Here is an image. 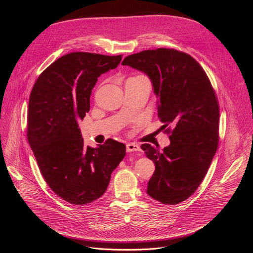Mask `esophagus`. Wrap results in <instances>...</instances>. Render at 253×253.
<instances>
[{"label": "esophagus", "instance_id": "1", "mask_svg": "<svg viewBox=\"0 0 253 253\" xmlns=\"http://www.w3.org/2000/svg\"><path fill=\"white\" fill-rule=\"evenodd\" d=\"M126 150H127V152H134V151H140L141 148H140L138 144L128 143L126 145Z\"/></svg>", "mask_w": 253, "mask_h": 253}]
</instances>
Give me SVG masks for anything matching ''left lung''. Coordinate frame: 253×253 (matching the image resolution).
Instances as JSON below:
<instances>
[{
    "label": "left lung",
    "instance_id": "obj_1",
    "mask_svg": "<svg viewBox=\"0 0 253 253\" xmlns=\"http://www.w3.org/2000/svg\"><path fill=\"white\" fill-rule=\"evenodd\" d=\"M122 65L146 73L159 98L158 117L171 134L162 151L142 144L155 163L147 193L164 204L190 197L201 184L219 141V104L203 68L190 55L158 48L127 56Z\"/></svg>",
    "mask_w": 253,
    "mask_h": 253
}]
</instances>
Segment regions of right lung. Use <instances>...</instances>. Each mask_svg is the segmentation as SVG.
I'll list each match as a JSON object with an SVG mask.
<instances>
[{
	"mask_svg": "<svg viewBox=\"0 0 253 253\" xmlns=\"http://www.w3.org/2000/svg\"><path fill=\"white\" fill-rule=\"evenodd\" d=\"M122 55L67 54L45 69L29 99L27 138L49 187L65 201L83 205L101 197L126 155L123 143L108 139L84 146L78 122L90 110L97 79L115 69Z\"/></svg>",
	"mask_w": 253,
	"mask_h": 253,
	"instance_id": "1",
	"label": "right lung"
}]
</instances>
